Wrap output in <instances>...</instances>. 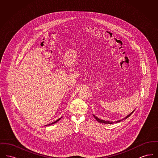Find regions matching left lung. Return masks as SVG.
<instances>
[{
    "mask_svg": "<svg viewBox=\"0 0 158 158\" xmlns=\"http://www.w3.org/2000/svg\"><path fill=\"white\" fill-rule=\"evenodd\" d=\"M135 111V110L133 111H132L131 113H130V114H129L128 115H127L125 118H123V119H121L120 120H117L116 121H115V122H112V121H105L103 120H101V119H99L98 117H96L95 115H94L93 114V116L95 117V118L97 120V121H98L99 123H104V124H113V123H119V122H120L121 121L124 120H125V119H127L128 117H129L131 114H132V113H133Z\"/></svg>",
    "mask_w": 158,
    "mask_h": 158,
    "instance_id": "left-lung-1",
    "label": "left lung"
}]
</instances>
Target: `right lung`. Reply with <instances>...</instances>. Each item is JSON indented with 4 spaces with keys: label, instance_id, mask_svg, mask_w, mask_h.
<instances>
[{
    "label": "right lung",
    "instance_id": "right-lung-1",
    "mask_svg": "<svg viewBox=\"0 0 158 158\" xmlns=\"http://www.w3.org/2000/svg\"><path fill=\"white\" fill-rule=\"evenodd\" d=\"M62 118V117H60V118H59V119H57V120L55 121H54V122H53V123H52L51 124H47V125H45V126H50V125H51V124H54V123H56L58 121L60 120V119Z\"/></svg>",
    "mask_w": 158,
    "mask_h": 158
}]
</instances>
